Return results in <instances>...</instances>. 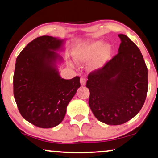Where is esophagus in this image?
Listing matches in <instances>:
<instances>
[{"label":"esophagus","instance_id":"1","mask_svg":"<svg viewBox=\"0 0 158 158\" xmlns=\"http://www.w3.org/2000/svg\"><path fill=\"white\" fill-rule=\"evenodd\" d=\"M86 82H87V79H86L85 78H81V79H80V83H81V85H82V86L85 85Z\"/></svg>","mask_w":158,"mask_h":158}]
</instances>
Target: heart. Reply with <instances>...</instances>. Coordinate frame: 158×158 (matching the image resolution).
<instances>
[{"label":"heart","instance_id":"1","mask_svg":"<svg viewBox=\"0 0 158 158\" xmlns=\"http://www.w3.org/2000/svg\"><path fill=\"white\" fill-rule=\"evenodd\" d=\"M113 52V46L102 40H95L82 44L73 49V58L78 64H84L91 60L90 69L98 71L104 68Z\"/></svg>","mask_w":158,"mask_h":158}]
</instances>
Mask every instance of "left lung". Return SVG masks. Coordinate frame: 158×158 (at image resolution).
I'll use <instances>...</instances> for the list:
<instances>
[{"instance_id":"obj_1","label":"left lung","mask_w":158,"mask_h":158,"mask_svg":"<svg viewBox=\"0 0 158 158\" xmlns=\"http://www.w3.org/2000/svg\"><path fill=\"white\" fill-rule=\"evenodd\" d=\"M118 53L104 68L88 75L89 106L96 118L108 125H121L142 109L148 89V72L139 48L119 34Z\"/></svg>"}]
</instances>
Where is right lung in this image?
Returning <instances> with one entry per match:
<instances>
[{
  "instance_id": "right-lung-1",
  "label": "right lung",
  "mask_w": 158,
  "mask_h": 158,
  "mask_svg": "<svg viewBox=\"0 0 158 158\" xmlns=\"http://www.w3.org/2000/svg\"><path fill=\"white\" fill-rule=\"evenodd\" d=\"M65 40L39 37L19 55L14 74V95L22 117L43 129L61 123L66 108L78 88L80 78L64 79L58 64L64 59L58 51L64 50Z\"/></svg>"
}]
</instances>
